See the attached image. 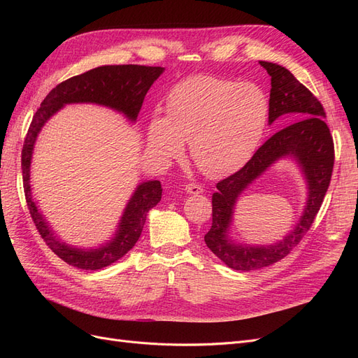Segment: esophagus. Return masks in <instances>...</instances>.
Returning a JSON list of instances; mask_svg holds the SVG:
<instances>
[{"instance_id": "obj_1", "label": "esophagus", "mask_w": 358, "mask_h": 358, "mask_svg": "<svg viewBox=\"0 0 358 358\" xmlns=\"http://www.w3.org/2000/svg\"><path fill=\"white\" fill-rule=\"evenodd\" d=\"M185 191H187L188 194H201V192H203V188H201V185H199V183L189 182L188 185L185 187Z\"/></svg>"}]
</instances>
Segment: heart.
I'll use <instances>...</instances> for the list:
<instances>
[{"instance_id": "heart-1", "label": "heart", "mask_w": 358, "mask_h": 358, "mask_svg": "<svg viewBox=\"0 0 358 358\" xmlns=\"http://www.w3.org/2000/svg\"><path fill=\"white\" fill-rule=\"evenodd\" d=\"M166 107L167 116L155 115L148 125L149 152L167 161L189 140L192 162L210 178L231 173L251 158L268 119V100L257 85L206 74L179 82Z\"/></svg>"}]
</instances>
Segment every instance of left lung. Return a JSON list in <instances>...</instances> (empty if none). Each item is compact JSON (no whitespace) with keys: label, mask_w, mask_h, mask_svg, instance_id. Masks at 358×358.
Listing matches in <instances>:
<instances>
[{"label":"left lung","mask_w":358,"mask_h":358,"mask_svg":"<svg viewBox=\"0 0 358 358\" xmlns=\"http://www.w3.org/2000/svg\"><path fill=\"white\" fill-rule=\"evenodd\" d=\"M272 78L268 100V122L287 115L288 127L270 137L257 149L246 164L229 178L216 183L212 196V227L204 234V242L221 262L234 270H257L267 267L287 257L306 236L329 189L333 164L334 143L322 104L305 85H301L285 67L273 62L259 61ZM285 155L299 159L310 183V199L301 222L286 239L272 247H236L226 239L224 233L231 220L236 196L270 164Z\"/></svg>","instance_id":"left-lung-1"}]
</instances>
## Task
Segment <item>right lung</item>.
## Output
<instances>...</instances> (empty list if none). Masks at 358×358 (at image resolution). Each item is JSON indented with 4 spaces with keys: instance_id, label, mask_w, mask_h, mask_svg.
<instances>
[{
    "instance_id": "1",
    "label": "right lung",
    "mask_w": 358,
    "mask_h": 358,
    "mask_svg": "<svg viewBox=\"0 0 358 358\" xmlns=\"http://www.w3.org/2000/svg\"><path fill=\"white\" fill-rule=\"evenodd\" d=\"M162 71H164L162 67L134 66V64L92 69L57 85L41 101L32 117L22 148V176L27 206L41 239L52 249V252H55L70 266L85 270H99L124 257L138 241L146 215L149 209H152L161 200L162 188L159 180H149L138 185L124 212L119 231L110 243L95 251L70 248L66 243H61L52 234L31 197L29 164L36 137L43 124L67 103H96L109 106L134 121L142 109L145 95Z\"/></svg>"
}]
</instances>
